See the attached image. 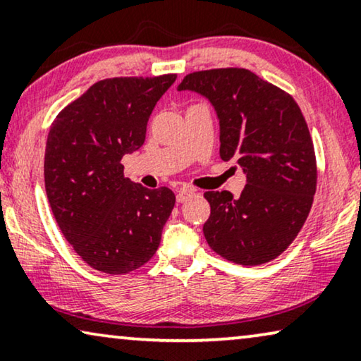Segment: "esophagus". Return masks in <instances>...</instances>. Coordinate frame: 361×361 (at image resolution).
Segmentation results:
<instances>
[{
    "label": "esophagus",
    "mask_w": 361,
    "mask_h": 361,
    "mask_svg": "<svg viewBox=\"0 0 361 361\" xmlns=\"http://www.w3.org/2000/svg\"><path fill=\"white\" fill-rule=\"evenodd\" d=\"M195 195H196V192H195V190H192V188H180L178 192H176V201L185 202L188 200H191V197Z\"/></svg>",
    "instance_id": "esophagus-1"
}]
</instances>
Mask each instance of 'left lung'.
I'll use <instances>...</instances> for the list:
<instances>
[{
    "label": "left lung",
    "mask_w": 361,
    "mask_h": 361,
    "mask_svg": "<svg viewBox=\"0 0 361 361\" xmlns=\"http://www.w3.org/2000/svg\"><path fill=\"white\" fill-rule=\"evenodd\" d=\"M178 90L206 96L221 124V159L247 173L240 197L206 191L202 232L217 255L255 267L280 257L311 212L317 164L306 119L294 98L245 68L186 75Z\"/></svg>",
    "instance_id": "left-lung-1"
}]
</instances>
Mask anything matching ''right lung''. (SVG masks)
Segmentation results:
<instances>
[{
	"label": "right lung",
	"mask_w": 361,
	"mask_h": 361,
	"mask_svg": "<svg viewBox=\"0 0 361 361\" xmlns=\"http://www.w3.org/2000/svg\"><path fill=\"white\" fill-rule=\"evenodd\" d=\"M176 80L116 77L91 86L57 114L45 145L44 180L55 221L77 255L108 275L145 265L173 211L170 188L149 190L124 176L157 101Z\"/></svg>",
	"instance_id": "1"
}]
</instances>
